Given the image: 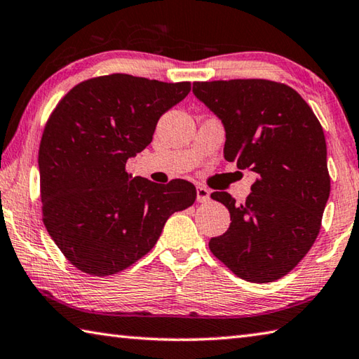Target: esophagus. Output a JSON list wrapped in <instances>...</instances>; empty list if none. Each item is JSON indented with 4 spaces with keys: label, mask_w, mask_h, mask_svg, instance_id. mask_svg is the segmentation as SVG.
I'll return each instance as SVG.
<instances>
[{
    "label": "esophagus",
    "mask_w": 359,
    "mask_h": 359,
    "mask_svg": "<svg viewBox=\"0 0 359 359\" xmlns=\"http://www.w3.org/2000/svg\"><path fill=\"white\" fill-rule=\"evenodd\" d=\"M196 199H198L199 202L210 201V190H208V188H205V187L199 185V187L196 188Z\"/></svg>",
    "instance_id": "1"
}]
</instances>
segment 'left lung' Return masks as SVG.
I'll return each instance as SVG.
<instances>
[{
    "instance_id": "left-lung-1",
    "label": "left lung",
    "mask_w": 359,
    "mask_h": 359,
    "mask_svg": "<svg viewBox=\"0 0 359 359\" xmlns=\"http://www.w3.org/2000/svg\"><path fill=\"white\" fill-rule=\"evenodd\" d=\"M193 93L223 122L224 158L257 174L243 204L226 191L212 193L229 210L231 226L208 248L238 278L276 281L320 232L331 188L323 128L303 97L283 83L196 81Z\"/></svg>"
}]
</instances>
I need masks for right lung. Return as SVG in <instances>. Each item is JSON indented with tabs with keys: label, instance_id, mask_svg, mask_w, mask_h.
Instances as JSON below:
<instances>
[{
	"label": "right lung",
	"instance_id": "1",
	"mask_svg": "<svg viewBox=\"0 0 359 359\" xmlns=\"http://www.w3.org/2000/svg\"><path fill=\"white\" fill-rule=\"evenodd\" d=\"M190 89V81L113 74L76 84L53 109L39 147L42 218L78 270L122 271L152 250L174 212L193 205L190 182L160 185L126 171Z\"/></svg>",
	"mask_w": 359,
	"mask_h": 359
}]
</instances>
